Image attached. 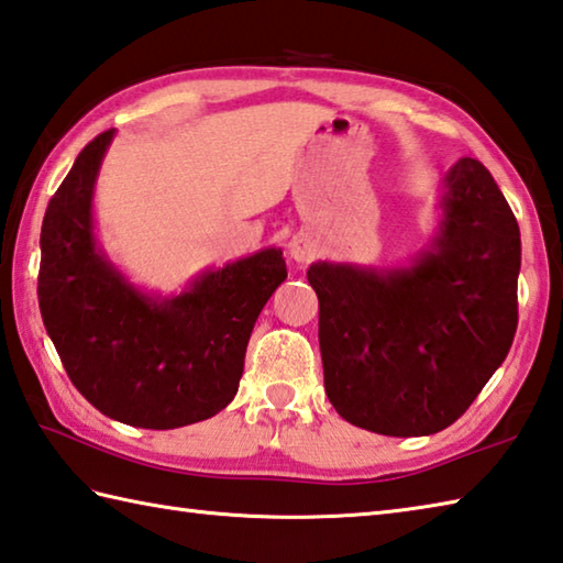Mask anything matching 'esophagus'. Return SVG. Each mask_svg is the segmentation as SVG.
<instances>
[{"label":"esophagus","instance_id":"esophagus-1","mask_svg":"<svg viewBox=\"0 0 563 563\" xmlns=\"http://www.w3.org/2000/svg\"><path fill=\"white\" fill-rule=\"evenodd\" d=\"M288 251L298 263H308L317 255V243L308 233H298V236H292V241L288 243Z\"/></svg>","mask_w":563,"mask_h":563}]
</instances>
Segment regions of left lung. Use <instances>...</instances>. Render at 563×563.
<instances>
[{
    "instance_id": "1",
    "label": "left lung",
    "mask_w": 563,
    "mask_h": 563,
    "mask_svg": "<svg viewBox=\"0 0 563 563\" xmlns=\"http://www.w3.org/2000/svg\"><path fill=\"white\" fill-rule=\"evenodd\" d=\"M431 249L401 271L312 263L324 391L382 435L443 431L505 362L517 332L519 227L483 162L445 175Z\"/></svg>"
}]
</instances>
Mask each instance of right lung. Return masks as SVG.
I'll return each instance as SVG.
<instances>
[{
	"label": "right lung",
	"instance_id": "right-lung-1",
	"mask_svg": "<svg viewBox=\"0 0 563 563\" xmlns=\"http://www.w3.org/2000/svg\"><path fill=\"white\" fill-rule=\"evenodd\" d=\"M115 130L80 150L41 223L38 308L70 382L100 413L167 431L217 416L239 391L253 324L288 278L265 249L150 298L112 268L93 233V189Z\"/></svg>",
	"mask_w": 563,
	"mask_h": 563
}]
</instances>
